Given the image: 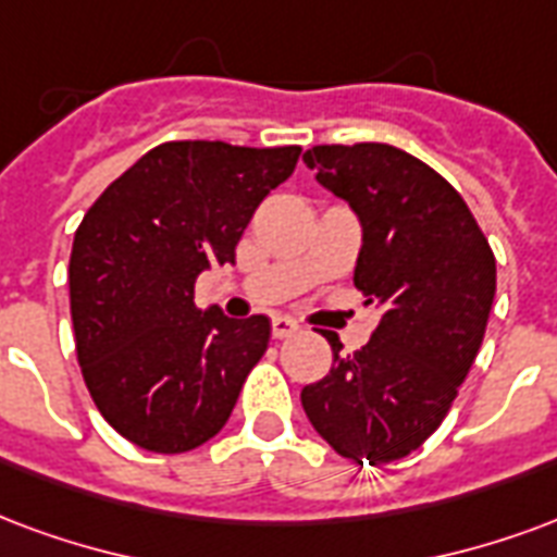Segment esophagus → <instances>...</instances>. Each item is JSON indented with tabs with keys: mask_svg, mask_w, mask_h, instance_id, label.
Here are the masks:
<instances>
[{
	"mask_svg": "<svg viewBox=\"0 0 557 557\" xmlns=\"http://www.w3.org/2000/svg\"><path fill=\"white\" fill-rule=\"evenodd\" d=\"M271 333H274V339H286V336H295L298 333V324L286 315H274L271 319Z\"/></svg>",
	"mask_w": 557,
	"mask_h": 557,
	"instance_id": "esophagus-1",
	"label": "esophagus"
}]
</instances>
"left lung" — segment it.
<instances>
[{
  "instance_id": "left-lung-1",
  "label": "left lung",
  "mask_w": 557,
  "mask_h": 557,
  "mask_svg": "<svg viewBox=\"0 0 557 557\" xmlns=\"http://www.w3.org/2000/svg\"><path fill=\"white\" fill-rule=\"evenodd\" d=\"M327 191L360 218L354 286L381 310L372 339L300 389L307 419L342 457L389 463L446 419L475 362L496 295V257L451 183L389 144L304 152Z\"/></svg>"
}]
</instances>
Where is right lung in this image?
<instances>
[{
    "mask_svg": "<svg viewBox=\"0 0 557 557\" xmlns=\"http://www.w3.org/2000/svg\"><path fill=\"white\" fill-rule=\"evenodd\" d=\"M298 156L300 147L159 144L82 218L70 253L76 357L102 419L135 446L180 455L226 425L271 321L200 312L195 280L236 262L257 206Z\"/></svg>",
    "mask_w": 557,
    "mask_h": 557,
    "instance_id": "add662e5",
    "label": "right lung"
}]
</instances>
